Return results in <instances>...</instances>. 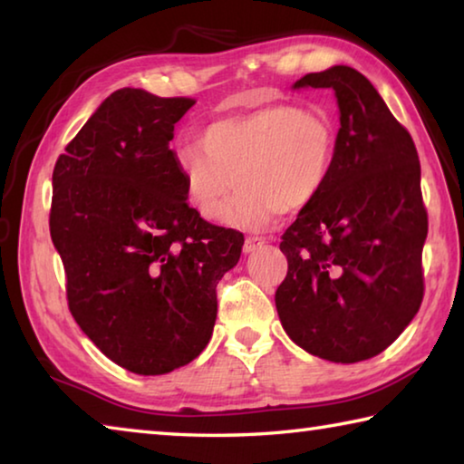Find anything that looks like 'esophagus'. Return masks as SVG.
<instances>
[{
	"mask_svg": "<svg viewBox=\"0 0 464 464\" xmlns=\"http://www.w3.org/2000/svg\"><path fill=\"white\" fill-rule=\"evenodd\" d=\"M264 246V239L262 237H247L246 243H243V251L246 254H251V251H256L257 247Z\"/></svg>",
	"mask_w": 464,
	"mask_h": 464,
	"instance_id": "obj_1",
	"label": "esophagus"
}]
</instances>
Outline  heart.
Masks as SVG:
<instances>
[{"mask_svg": "<svg viewBox=\"0 0 464 464\" xmlns=\"http://www.w3.org/2000/svg\"><path fill=\"white\" fill-rule=\"evenodd\" d=\"M202 143L176 149L188 200L207 221H218L239 183L242 190L227 209L225 223L243 229L311 204L335 160L334 124L296 104L225 116L204 129Z\"/></svg>", "mask_w": 464, "mask_h": 464, "instance_id": "obj_1", "label": "heart"}]
</instances>
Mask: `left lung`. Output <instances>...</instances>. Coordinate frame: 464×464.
Here are the masks:
<instances>
[{
    "mask_svg": "<svg viewBox=\"0 0 464 464\" xmlns=\"http://www.w3.org/2000/svg\"><path fill=\"white\" fill-rule=\"evenodd\" d=\"M295 88H332L340 130L324 190L282 235L288 272L276 309L296 345L352 364L387 350L421 304L428 213L420 157L356 69L307 73Z\"/></svg>",
    "mask_w": 464,
    "mask_h": 464,
    "instance_id": "left-lung-1",
    "label": "left lung"
}]
</instances>
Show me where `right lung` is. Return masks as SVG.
<instances>
[{
  "mask_svg": "<svg viewBox=\"0 0 464 464\" xmlns=\"http://www.w3.org/2000/svg\"><path fill=\"white\" fill-rule=\"evenodd\" d=\"M196 104L122 88L102 102L53 169L51 239L77 325L135 374H166L207 348L217 285L243 233L188 207L169 149Z\"/></svg>",
  "mask_w": 464,
  "mask_h": 464,
  "instance_id": "right-lung-1",
  "label": "right lung"
}]
</instances>
